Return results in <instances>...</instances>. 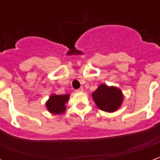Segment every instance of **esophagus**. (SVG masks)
I'll use <instances>...</instances> for the list:
<instances>
[{"instance_id": "obj_1", "label": "esophagus", "mask_w": 160, "mask_h": 160, "mask_svg": "<svg viewBox=\"0 0 160 160\" xmlns=\"http://www.w3.org/2000/svg\"><path fill=\"white\" fill-rule=\"evenodd\" d=\"M75 92H83V88H82V87H80V88H79V89H77Z\"/></svg>"}]
</instances>
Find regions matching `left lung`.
<instances>
[{
  "mask_svg": "<svg viewBox=\"0 0 160 160\" xmlns=\"http://www.w3.org/2000/svg\"><path fill=\"white\" fill-rule=\"evenodd\" d=\"M92 99L101 111L114 112L121 107L123 102V94L117 87H109L101 84L92 93Z\"/></svg>",
  "mask_w": 160,
  "mask_h": 160,
  "instance_id": "left-lung-1",
  "label": "left lung"
}]
</instances>
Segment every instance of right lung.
<instances>
[{
	"mask_svg": "<svg viewBox=\"0 0 160 160\" xmlns=\"http://www.w3.org/2000/svg\"><path fill=\"white\" fill-rule=\"evenodd\" d=\"M69 94L56 95L52 94L46 101V109L53 115L63 114L66 111V103L69 99Z\"/></svg>",
	"mask_w": 160,
	"mask_h": 160,
	"instance_id": "1",
	"label": "right lung"
}]
</instances>
